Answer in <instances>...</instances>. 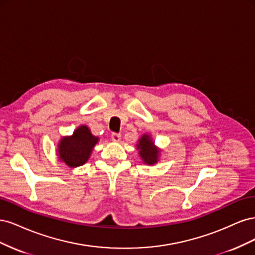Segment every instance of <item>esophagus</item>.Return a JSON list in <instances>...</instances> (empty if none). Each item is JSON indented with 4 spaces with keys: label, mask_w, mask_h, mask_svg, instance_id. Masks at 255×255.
Masks as SVG:
<instances>
[{
    "label": "esophagus",
    "mask_w": 255,
    "mask_h": 255,
    "mask_svg": "<svg viewBox=\"0 0 255 255\" xmlns=\"http://www.w3.org/2000/svg\"><path fill=\"white\" fill-rule=\"evenodd\" d=\"M112 140L115 142H119L121 140V135L119 133H113L112 134Z\"/></svg>",
    "instance_id": "34e87169"
}]
</instances>
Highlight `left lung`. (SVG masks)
I'll use <instances>...</instances> for the list:
<instances>
[{"label":"left lung","mask_w":255,"mask_h":255,"mask_svg":"<svg viewBox=\"0 0 255 255\" xmlns=\"http://www.w3.org/2000/svg\"><path fill=\"white\" fill-rule=\"evenodd\" d=\"M137 149H139V154L145 164L153 165L157 161L158 150L153 146V142L149 138V136H142L137 144Z\"/></svg>","instance_id":"1"}]
</instances>
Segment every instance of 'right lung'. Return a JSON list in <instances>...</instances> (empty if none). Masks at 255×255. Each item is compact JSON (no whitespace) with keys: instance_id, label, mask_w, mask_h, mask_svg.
I'll list each match as a JSON object with an SVG mask.
<instances>
[{"instance_id":"obj_1","label":"right lung","mask_w":255,"mask_h":255,"mask_svg":"<svg viewBox=\"0 0 255 255\" xmlns=\"http://www.w3.org/2000/svg\"><path fill=\"white\" fill-rule=\"evenodd\" d=\"M99 138L90 133L87 127L75 129L71 137H65L58 145L59 158L69 167L82 166L89 158L90 153Z\"/></svg>"}]
</instances>
